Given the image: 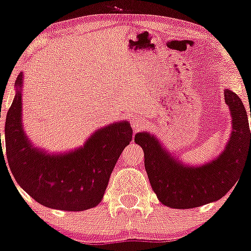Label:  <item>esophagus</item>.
<instances>
[{
    "label": "esophagus",
    "instance_id": "esophagus-1",
    "mask_svg": "<svg viewBox=\"0 0 251 251\" xmlns=\"http://www.w3.org/2000/svg\"><path fill=\"white\" fill-rule=\"evenodd\" d=\"M131 125H132V128H133V131H139V129L145 125V119H144L142 116L133 117L131 119Z\"/></svg>",
    "mask_w": 251,
    "mask_h": 251
}]
</instances>
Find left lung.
I'll list each match as a JSON object with an SVG mask.
<instances>
[{
	"label": "left lung",
	"mask_w": 251,
	"mask_h": 251,
	"mask_svg": "<svg viewBox=\"0 0 251 251\" xmlns=\"http://www.w3.org/2000/svg\"><path fill=\"white\" fill-rule=\"evenodd\" d=\"M224 99L231 116V132L223 151L210 162L184 164L154 134L143 131L134 135V143L142 146L145 155L144 164L152 190L164 205L192 209L221 200L237 183L246 158L251 159L246 107L240 97L227 88Z\"/></svg>",
	"instance_id": "left-lung-1"
}]
</instances>
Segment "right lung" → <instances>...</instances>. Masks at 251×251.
<instances>
[{"label": "right lung", "instance_id": "add662e5", "mask_svg": "<svg viewBox=\"0 0 251 251\" xmlns=\"http://www.w3.org/2000/svg\"><path fill=\"white\" fill-rule=\"evenodd\" d=\"M22 87L24 73H20L4 127L8 164L17 184L37 203L50 209L82 211L97 206L123 150L132 140L129 123L108 124L89 135L80 148L50 153L36 148L25 132Z\"/></svg>", "mask_w": 251, "mask_h": 251}]
</instances>
